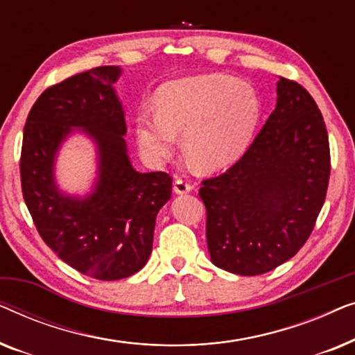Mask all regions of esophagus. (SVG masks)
<instances>
[{"label": "esophagus", "instance_id": "1", "mask_svg": "<svg viewBox=\"0 0 355 355\" xmlns=\"http://www.w3.org/2000/svg\"><path fill=\"white\" fill-rule=\"evenodd\" d=\"M173 189H174V192L179 193V196H184V193H189L192 191V186L187 181H182V179H176V181H174Z\"/></svg>", "mask_w": 355, "mask_h": 355}]
</instances>
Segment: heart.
<instances>
[{"instance_id":"1","label":"heart","mask_w":355,"mask_h":355,"mask_svg":"<svg viewBox=\"0 0 355 355\" xmlns=\"http://www.w3.org/2000/svg\"><path fill=\"white\" fill-rule=\"evenodd\" d=\"M157 114L135 118V137L152 162L171 157L182 134V148L200 171L230 166L245 152L260 118L254 89L225 74L171 80L155 96Z\"/></svg>"}]
</instances>
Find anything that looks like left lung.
Wrapping results in <instances>:
<instances>
[{"instance_id":"8db88e82","label":"left lung","mask_w":355,"mask_h":355,"mask_svg":"<svg viewBox=\"0 0 355 355\" xmlns=\"http://www.w3.org/2000/svg\"><path fill=\"white\" fill-rule=\"evenodd\" d=\"M276 106L254 142L221 176L203 181L213 265L234 275L275 270L309 239L329 179L323 116L307 90L279 77Z\"/></svg>"}]
</instances>
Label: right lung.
<instances>
[{
  "mask_svg": "<svg viewBox=\"0 0 355 355\" xmlns=\"http://www.w3.org/2000/svg\"><path fill=\"white\" fill-rule=\"evenodd\" d=\"M121 74L119 66H101L46 89L27 116L21 153L24 200L38 234L64 263L101 281L144 268L173 184L166 173H139L130 163L114 89ZM74 133L96 145L97 178L85 196L61 191L54 174Z\"/></svg>",
  "mask_w": 355,
  "mask_h": 355,
  "instance_id": "1",
  "label": "right lung"
}]
</instances>
